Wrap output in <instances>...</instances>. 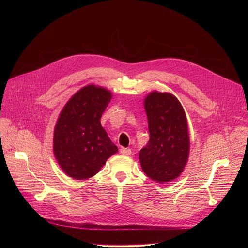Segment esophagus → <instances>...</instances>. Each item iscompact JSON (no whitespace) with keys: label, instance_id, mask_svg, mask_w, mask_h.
<instances>
[{"label":"esophagus","instance_id":"esophagus-1","mask_svg":"<svg viewBox=\"0 0 248 248\" xmlns=\"http://www.w3.org/2000/svg\"><path fill=\"white\" fill-rule=\"evenodd\" d=\"M120 152H121L123 155H124V156H128V155L131 154V150H130L129 148H124V147H122V148L120 149Z\"/></svg>","mask_w":248,"mask_h":248}]
</instances>
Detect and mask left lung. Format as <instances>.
Returning <instances> with one entry per match:
<instances>
[{
	"instance_id": "8db88e82",
	"label": "left lung",
	"mask_w": 248,
	"mask_h": 248,
	"mask_svg": "<svg viewBox=\"0 0 248 248\" xmlns=\"http://www.w3.org/2000/svg\"><path fill=\"white\" fill-rule=\"evenodd\" d=\"M150 139L139 161L147 176L169 183L183 172L189 155L187 121L182 104L170 93L153 91L144 100Z\"/></svg>"
}]
</instances>
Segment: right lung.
Instances as JSON below:
<instances>
[{"instance_id":"add662e5","label":"right lung","mask_w":248,"mask_h":248,"mask_svg":"<svg viewBox=\"0 0 248 248\" xmlns=\"http://www.w3.org/2000/svg\"><path fill=\"white\" fill-rule=\"evenodd\" d=\"M111 99L109 90L87 85L67 101L59 116L54 154L62 170L75 180L92 178L118 152L100 122Z\"/></svg>"}]
</instances>
